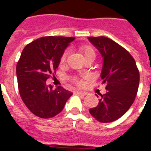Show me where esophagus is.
I'll list each match as a JSON object with an SVG mask.
<instances>
[{"instance_id": "esophagus-1", "label": "esophagus", "mask_w": 151, "mask_h": 151, "mask_svg": "<svg viewBox=\"0 0 151 151\" xmlns=\"http://www.w3.org/2000/svg\"><path fill=\"white\" fill-rule=\"evenodd\" d=\"M74 93H75V94H77V95H87V94H86V92L81 91H74Z\"/></svg>"}]
</instances>
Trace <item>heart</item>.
Segmentation results:
<instances>
[{"mask_svg": "<svg viewBox=\"0 0 151 151\" xmlns=\"http://www.w3.org/2000/svg\"><path fill=\"white\" fill-rule=\"evenodd\" d=\"M82 51L85 57H87V56H95V50H94V48L91 47H90V46L84 47H82ZM68 54H69V51H68V50H65V51L62 53V55H61V56H60V63H64L66 59H67V56H68ZM75 81L78 82V84L80 83V81H78V80L75 79Z\"/></svg>", "mask_w": 151, "mask_h": 151, "instance_id": "heart-1", "label": "heart"}]
</instances>
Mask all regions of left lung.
Segmentation results:
<instances>
[{
	"label": "left lung",
	"instance_id": "left-lung-1",
	"mask_svg": "<svg viewBox=\"0 0 151 151\" xmlns=\"http://www.w3.org/2000/svg\"><path fill=\"white\" fill-rule=\"evenodd\" d=\"M88 40L104 58L100 76L107 90L106 94L100 95L97 107L90 109V113L101 123L112 122L133 104L139 86V70L131 54L112 40L104 36Z\"/></svg>",
	"mask_w": 151,
	"mask_h": 151
}]
</instances>
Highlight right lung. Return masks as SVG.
Returning a JSON list of instances; mask_svg holds the SVG:
<instances>
[{
	"label": "right lung",
	"instance_id": "right-lung-1",
	"mask_svg": "<svg viewBox=\"0 0 151 151\" xmlns=\"http://www.w3.org/2000/svg\"><path fill=\"white\" fill-rule=\"evenodd\" d=\"M74 37L46 36L25 47L16 66L19 94L27 108L43 119L59 114L73 95L62 86L53 90L46 81L56 73L60 56Z\"/></svg>",
	"mask_w": 151,
	"mask_h": 151
}]
</instances>
